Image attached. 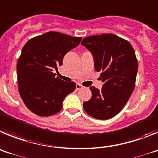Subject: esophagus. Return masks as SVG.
<instances>
[{"instance_id":"esophagus-1","label":"esophagus","mask_w":158,"mask_h":158,"mask_svg":"<svg viewBox=\"0 0 158 158\" xmlns=\"http://www.w3.org/2000/svg\"><path fill=\"white\" fill-rule=\"evenodd\" d=\"M76 89L78 90V89H80L81 88H82V86L80 84V83H76Z\"/></svg>"}]
</instances>
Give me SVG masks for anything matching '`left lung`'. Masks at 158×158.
<instances>
[{"instance_id": "1", "label": "left lung", "mask_w": 158, "mask_h": 158, "mask_svg": "<svg viewBox=\"0 0 158 158\" xmlns=\"http://www.w3.org/2000/svg\"><path fill=\"white\" fill-rule=\"evenodd\" d=\"M81 45L93 55L94 69L101 72V89L90 86L91 98L83 102L89 116L108 120L122 110L134 90L138 61L134 49L127 41L113 34L89 36Z\"/></svg>"}]
</instances>
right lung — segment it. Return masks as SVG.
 Wrapping results in <instances>:
<instances>
[{"label":"right lung","mask_w":158,"mask_h":158,"mask_svg":"<svg viewBox=\"0 0 158 158\" xmlns=\"http://www.w3.org/2000/svg\"><path fill=\"white\" fill-rule=\"evenodd\" d=\"M81 39L51 31L25 44L17 63V79L21 98L31 112L49 116L61 110L65 98L76 89V82H64L53 71H57L64 55L78 46Z\"/></svg>","instance_id":"add662e5"}]
</instances>
